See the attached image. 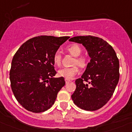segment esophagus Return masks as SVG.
I'll list each match as a JSON object with an SVG mask.
<instances>
[{
    "label": "esophagus",
    "mask_w": 132,
    "mask_h": 132,
    "mask_svg": "<svg viewBox=\"0 0 132 132\" xmlns=\"http://www.w3.org/2000/svg\"><path fill=\"white\" fill-rule=\"evenodd\" d=\"M65 83H66V84H67V83H69V82H70V81H71V80H69V79H66V78H65Z\"/></svg>",
    "instance_id": "obj_1"
}]
</instances>
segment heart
Listing matches in <instances>:
<instances>
[{
    "mask_svg": "<svg viewBox=\"0 0 132 132\" xmlns=\"http://www.w3.org/2000/svg\"><path fill=\"white\" fill-rule=\"evenodd\" d=\"M67 51L72 56L76 57L74 61V64H77L80 67H85L87 64V60L85 56H79L81 52L80 46L78 45H72L67 48ZM61 54L59 52H56L53 57V61L55 65H60L61 63ZM80 71L77 65H75L71 67H63L58 71L57 73L61 77L66 79H72L77 75Z\"/></svg>",
    "mask_w": 132,
    "mask_h": 132,
    "instance_id": "heart-1",
    "label": "heart"
}]
</instances>
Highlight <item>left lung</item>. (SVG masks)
Here are the masks:
<instances>
[{
  "label": "left lung",
  "mask_w": 132,
  "mask_h": 132,
  "mask_svg": "<svg viewBox=\"0 0 132 132\" xmlns=\"http://www.w3.org/2000/svg\"><path fill=\"white\" fill-rule=\"evenodd\" d=\"M69 41L81 44L91 58L81 78L75 81L76 88L71 98L82 110H98L111 98L119 82V61L116 53L111 45L97 37L76 36Z\"/></svg>",
  "instance_id": "obj_1"
}]
</instances>
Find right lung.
<instances>
[{
  "label": "right lung",
  "instance_id": "1",
  "mask_svg": "<svg viewBox=\"0 0 132 132\" xmlns=\"http://www.w3.org/2000/svg\"><path fill=\"white\" fill-rule=\"evenodd\" d=\"M69 37L41 36L24 43L15 54L10 72L15 97L26 110L44 112L54 104L65 86L63 77H54L53 57Z\"/></svg>",
  "mask_w": 132,
  "mask_h": 132
}]
</instances>
